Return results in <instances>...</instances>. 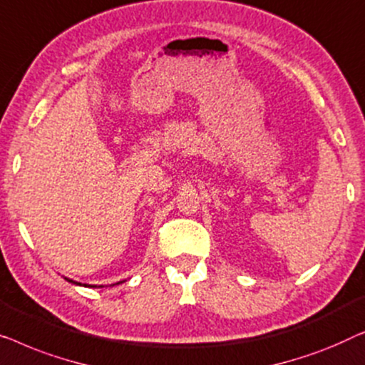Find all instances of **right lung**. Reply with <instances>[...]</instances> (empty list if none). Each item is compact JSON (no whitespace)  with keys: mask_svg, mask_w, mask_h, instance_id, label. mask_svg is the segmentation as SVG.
<instances>
[{"mask_svg":"<svg viewBox=\"0 0 365 365\" xmlns=\"http://www.w3.org/2000/svg\"><path fill=\"white\" fill-rule=\"evenodd\" d=\"M66 279H68V278H66ZM68 281H69V283H74V284L81 286V283H78V281H73V279H68ZM117 284H119V283H117ZM84 286H87V284H84ZM91 287H97V286H91Z\"/></svg>","mask_w":365,"mask_h":365,"instance_id":"add662e5","label":"right lung"}]
</instances>
